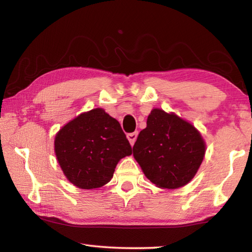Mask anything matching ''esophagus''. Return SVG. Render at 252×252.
I'll list each match as a JSON object with an SVG mask.
<instances>
[{
	"instance_id": "1",
	"label": "esophagus",
	"mask_w": 252,
	"mask_h": 252,
	"mask_svg": "<svg viewBox=\"0 0 252 252\" xmlns=\"http://www.w3.org/2000/svg\"><path fill=\"white\" fill-rule=\"evenodd\" d=\"M126 137H127V140H129V142H130V144L131 145L133 146L134 145V143H135V141H136V138H137V132H133V133H129V134L126 135Z\"/></svg>"
}]
</instances>
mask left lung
Returning a JSON list of instances; mask_svg holds the SVG:
<instances>
[{
	"instance_id": "obj_1",
	"label": "left lung",
	"mask_w": 252,
	"mask_h": 252,
	"mask_svg": "<svg viewBox=\"0 0 252 252\" xmlns=\"http://www.w3.org/2000/svg\"><path fill=\"white\" fill-rule=\"evenodd\" d=\"M205 153V141L194 126L159 108L152 110L147 126L133 146V156L146 178L160 189H168L190 182Z\"/></svg>"
}]
</instances>
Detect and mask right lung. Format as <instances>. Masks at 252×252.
<instances>
[{
    "mask_svg": "<svg viewBox=\"0 0 252 252\" xmlns=\"http://www.w3.org/2000/svg\"><path fill=\"white\" fill-rule=\"evenodd\" d=\"M54 145L63 174L82 189L108 183L119 160L132 154L120 123L101 108L84 112L63 126Z\"/></svg>",
    "mask_w": 252,
    "mask_h": 252,
    "instance_id": "1",
    "label": "right lung"
}]
</instances>
